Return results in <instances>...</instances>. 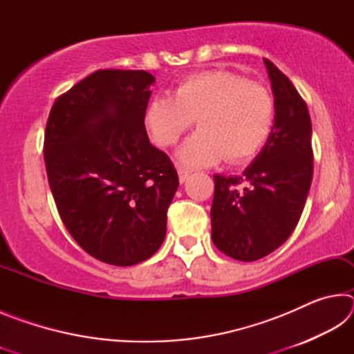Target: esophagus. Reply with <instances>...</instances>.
Wrapping results in <instances>:
<instances>
[{
	"label": "esophagus",
	"mask_w": 354,
	"mask_h": 354,
	"mask_svg": "<svg viewBox=\"0 0 354 354\" xmlns=\"http://www.w3.org/2000/svg\"><path fill=\"white\" fill-rule=\"evenodd\" d=\"M178 175H179V183H185L190 176V171L184 167H178Z\"/></svg>",
	"instance_id": "obj_1"
}]
</instances>
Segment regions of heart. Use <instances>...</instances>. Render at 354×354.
<instances>
[{
  "mask_svg": "<svg viewBox=\"0 0 354 354\" xmlns=\"http://www.w3.org/2000/svg\"><path fill=\"white\" fill-rule=\"evenodd\" d=\"M194 120L198 133L178 149L184 164L203 167L225 159L242 162L259 151L272 133L274 100L261 84L227 70H209L184 80L170 95H158L147 111L154 140L176 143Z\"/></svg>",
  "mask_w": 354,
  "mask_h": 354,
  "instance_id": "heart-1",
  "label": "heart"
}]
</instances>
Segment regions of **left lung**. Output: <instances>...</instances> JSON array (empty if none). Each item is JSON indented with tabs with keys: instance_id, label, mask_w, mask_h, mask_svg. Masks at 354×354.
Listing matches in <instances>:
<instances>
[{
	"instance_id": "left-lung-1",
	"label": "left lung",
	"mask_w": 354,
	"mask_h": 354,
	"mask_svg": "<svg viewBox=\"0 0 354 354\" xmlns=\"http://www.w3.org/2000/svg\"><path fill=\"white\" fill-rule=\"evenodd\" d=\"M274 97L266 145L242 175H214L212 241L232 259L253 262L281 247L295 230L313 181V124L289 77L263 59Z\"/></svg>"
}]
</instances>
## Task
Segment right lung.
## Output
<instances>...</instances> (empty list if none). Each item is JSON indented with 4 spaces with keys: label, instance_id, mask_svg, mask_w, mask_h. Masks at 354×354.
<instances>
[{
    "label": "right lung",
    "instance_id": "add662e5",
    "mask_svg": "<svg viewBox=\"0 0 354 354\" xmlns=\"http://www.w3.org/2000/svg\"><path fill=\"white\" fill-rule=\"evenodd\" d=\"M153 82L143 70H98L61 95L46 122L59 215L86 253L111 266H136L160 248L179 185L143 123Z\"/></svg>",
    "mask_w": 354,
    "mask_h": 354
}]
</instances>
